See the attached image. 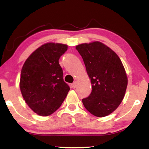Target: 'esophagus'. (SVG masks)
<instances>
[{
  "label": "esophagus",
  "mask_w": 149,
  "mask_h": 149,
  "mask_svg": "<svg viewBox=\"0 0 149 149\" xmlns=\"http://www.w3.org/2000/svg\"><path fill=\"white\" fill-rule=\"evenodd\" d=\"M77 81H74V83H73V84H72V87L73 88V89H75V87H76V86H77Z\"/></svg>",
  "instance_id": "1"
}]
</instances>
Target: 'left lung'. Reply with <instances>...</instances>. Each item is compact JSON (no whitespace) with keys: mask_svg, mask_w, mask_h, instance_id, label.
Here are the masks:
<instances>
[{"mask_svg":"<svg viewBox=\"0 0 149 149\" xmlns=\"http://www.w3.org/2000/svg\"><path fill=\"white\" fill-rule=\"evenodd\" d=\"M91 79L92 91L82 99L85 108L93 115L104 117L114 112L122 102L127 85V77L119 56L99 41L75 47Z\"/></svg>","mask_w":149,"mask_h":149,"instance_id":"8db88e82","label":"left lung"}]
</instances>
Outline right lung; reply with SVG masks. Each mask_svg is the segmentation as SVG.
<instances>
[{"label": "right lung", "mask_w": 149, "mask_h": 149, "mask_svg": "<svg viewBox=\"0 0 149 149\" xmlns=\"http://www.w3.org/2000/svg\"><path fill=\"white\" fill-rule=\"evenodd\" d=\"M66 45L49 42L36 49L22 67L19 88L25 101L36 114H52L62 104L70 87L59 64Z\"/></svg>", "instance_id": "add662e5"}]
</instances>
